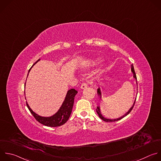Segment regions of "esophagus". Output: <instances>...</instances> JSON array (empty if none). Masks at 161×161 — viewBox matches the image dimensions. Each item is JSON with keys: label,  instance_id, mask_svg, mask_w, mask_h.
Listing matches in <instances>:
<instances>
[{"label": "esophagus", "instance_id": "1", "mask_svg": "<svg viewBox=\"0 0 161 161\" xmlns=\"http://www.w3.org/2000/svg\"><path fill=\"white\" fill-rule=\"evenodd\" d=\"M86 87H87V85H86V83H83V84L81 85V86H80V88H81V90H83V89L86 88Z\"/></svg>", "mask_w": 161, "mask_h": 161}]
</instances>
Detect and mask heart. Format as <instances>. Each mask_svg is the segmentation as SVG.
<instances>
[{
	"label": "heart",
	"instance_id": "heart-1",
	"mask_svg": "<svg viewBox=\"0 0 161 161\" xmlns=\"http://www.w3.org/2000/svg\"><path fill=\"white\" fill-rule=\"evenodd\" d=\"M103 61V59L101 58H96L92 59H88L85 61H84L81 64V67L82 68H88L90 67H93L100 63H101Z\"/></svg>",
	"mask_w": 161,
	"mask_h": 161
}]
</instances>
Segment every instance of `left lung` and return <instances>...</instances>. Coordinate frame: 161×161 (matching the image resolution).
I'll list each match as a JSON object with an SVG mask.
<instances>
[{
    "label": "left lung",
    "mask_w": 161,
    "mask_h": 161,
    "mask_svg": "<svg viewBox=\"0 0 161 161\" xmlns=\"http://www.w3.org/2000/svg\"><path fill=\"white\" fill-rule=\"evenodd\" d=\"M131 73H132L133 75V78L136 80V74H135V69H134V67H133V64L131 65ZM136 84H137V83H136ZM97 95H98L100 99L101 100V99H102V92H101V89H100V88H98L97 89ZM135 101H136V98H135V101H134V102H133V105L131 107V108L128 111V112H127L126 113H125V115H123V116L119 117V118H116V119H109V118H105V117L102 114V113H101V111H100V105L97 106V114H98L99 118H101L103 121H105V122H114V121H119V120L123 119V118H125V116H126L131 111L132 109L133 108V107H134V105H135Z\"/></svg>",
    "instance_id": "1"
}]
</instances>
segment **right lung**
I'll use <instances>...</instances> for the list:
<instances>
[{
    "instance_id": "1",
    "label": "right lung",
    "mask_w": 161,
    "mask_h": 161,
    "mask_svg": "<svg viewBox=\"0 0 161 161\" xmlns=\"http://www.w3.org/2000/svg\"><path fill=\"white\" fill-rule=\"evenodd\" d=\"M40 60V59H39L35 64H33L32 67L35 64H36ZM30 69L28 71V76L30 71ZM25 85H26V83H25ZM77 93H78V92L74 88L69 90L67 92L66 97H65L61 106L60 107V108L59 109V110L54 114H53L51 116L45 117V116H42L38 115V114H36L35 112H34L31 109L27 101H26V105L28 107V109L30 110V113L35 117V118L37 120V121H38L41 124H42L45 126H48V127H57V126H59L64 125L68 120V119L71 115V113L72 112V109H73V104H74L75 97ZM25 99H26V97H25Z\"/></svg>"
}]
</instances>
